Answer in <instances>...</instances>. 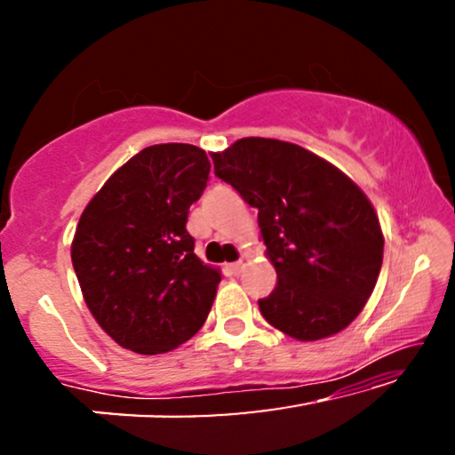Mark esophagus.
I'll return each instance as SVG.
<instances>
[{
	"mask_svg": "<svg viewBox=\"0 0 455 455\" xmlns=\"http://www.w3.org/2000/svg\"><path fill=\"white\" fill-rule=\"evenodd\" d=\"M246 263H248V259H246V257H242V259L238 260V263H232V265H229V271H232L234 275H240V273L244 271Z\"/></svg>",
	"mask_w": 455,
	"mask_h": 455,
	"instance_id": "34e87169",
	"label": "esophagus"
}]
</instances>
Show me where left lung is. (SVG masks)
Wrapping results in <instances>:
<instances>
[{"instance_id": "obj_1", "label": "left lung", "mask_w": 455, "mask_h": 455, "mask_svg": "<svg viewBox=\"0 0 455 455\" xmlns=\"http://www.w3.org/2000/svg\"><path fill=\"white\" fill-rule=\"evenodd\" d=\"M211 159L215 176L259 209L277 271L275 290L259 300L267 323L300 341L350 325L383 263V232L364 192L319 155L275 139H240Z\"/></svg>"}]
</instances>
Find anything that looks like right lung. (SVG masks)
<instances>
[{"mask_svg": "<svg viewBox=\"0 0 455 455\" xmlns=\"http://www.w3.org/2000/svg\"><path fill=\"white\" fill-rule=\"evenodd\" d=\"M211 164L167 142L126 161L80 215L72 265L91 315L116 344L164 354L188 341L213 307L221 273L203 265L186 232Z\"/></svg>", "mask_w": 455, "mask_h": 455, "instance_id": "obj_1", "label": "right lung"}]
</instances>
